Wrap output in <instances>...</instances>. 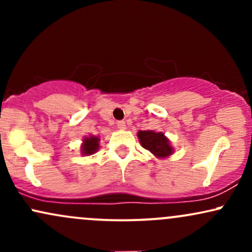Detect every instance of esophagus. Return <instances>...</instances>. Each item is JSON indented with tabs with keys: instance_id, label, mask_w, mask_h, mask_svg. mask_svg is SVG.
I'll return each mask as SVG.
<instances>
[{
	"instance_id": "obj_1",
	"label": "esophagus",
	"mask_w": 252,
	"mask_h": 252,
	"mask_svg": "<svg viewBox=\"0 0 252 252\" xmlns=\"http://www.w3.org/2000/svg\"><path fill=\"white\" fill-rule=\"evenodd\" d=\"M117 128L121 129V130L126 129V122H124V121H118V122H117Z\"/></svg>"
}]
</instances>
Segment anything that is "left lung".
Wrapping results in <instances>:
<instances>
[{
	"mask_svg": "<svg viewBox=\"0 0 252 252\" xmlns=\"http://www.w3.org/2000/svg\"><path fill=\"white\" fill-rule=\"evenodd\" d=\"M138 141L144 149L149 150L156 158H167L174 154V148L170 146L168 140L163 132H156L154 130H140L137 132Z\"/></svg>",
	"mask_w": 252,
	"mask_h": 252,
	"instance_id": "8db88e82",
	"label": "left lung"
}]
</instances>
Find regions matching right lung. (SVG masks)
<instances>
[{
	"instance_id": "right-lung-1",
	"label": "right lung",
	"mask_w": 252,
	"mask_h": 252,
	"mask_svg": "<svg viewBox=\"0 0 252 252\" xmlns=\"http://www.w3.org/2000/svg\"><path fill=\"white\" fill-rule=\"evenodd\" d=\"M99 137L94 135H90L84 137L82 146H80V154L85 156L94 155L99 149Z\"/></svg>"
}]
</instances>
